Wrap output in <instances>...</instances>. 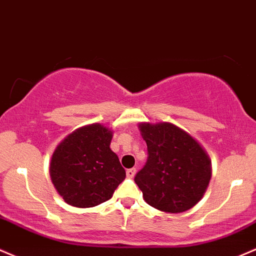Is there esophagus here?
Returning a JSON list of instances; mask_svg holds the SVG:
<instances>
[{
    "label": "esophagus",
    "instance_id": "1",
    "mask_svg": "<svg viewBox=\"0 0 256 256\" xmlns=\"http://www.w3.org/2000/svg\"><path fill=\"white\" fill-rule=\"evenodd\" d=\"M136 173V168H130V169H127V176L128 178H134V175Z\"/></svg>",
    "mask_w": 256,
    "mask_h": 256
}]
</instances>
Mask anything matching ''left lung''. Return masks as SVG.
<instances>
[{
	"mask_svg": "<svg viewBox=\"0 0 256 256\" xmlns=\"http://www.w3.org/2000/svg\"><path fill=\"white\" fill-rule=\"evenodd\" d=\"M148 160L134 182L144 200L166 213H182L202 198L212 176L202 146L172 123H142Z\"/></svg>",
	"mask_w": 256,
	"mask_h": 256,
	"instance_id": "left-lung-1",
	"label": "left lung"
}]
</instances>
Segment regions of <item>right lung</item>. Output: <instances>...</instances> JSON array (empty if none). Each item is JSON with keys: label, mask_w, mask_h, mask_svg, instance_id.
<instances>
[{"label": "right lung", "mask_w": 256, "mask_h": 256, "mask_svg": "<svg viewBox=\"0 0 256 256\" xmlns=\"http://www.w3.org/2000/svg\"><path fill=\"white\" fill-rule=\"evenodd\" d=\"M112 132L104 126L82 127L54 151L50 178L68 204L90 208L106 202L126 179V170L110 148Z\"/></svg>", "instance_id": "right-lung-1"}]
</instances>
